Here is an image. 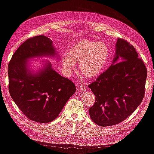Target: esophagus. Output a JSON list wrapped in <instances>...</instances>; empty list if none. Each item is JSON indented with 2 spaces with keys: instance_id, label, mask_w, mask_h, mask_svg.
I'll use <instances>...</instances> for the list:
<instances>
[{
  "instance_id": "obj_1",
  "label": "esophagus",
  "mask_w": 154,
  "mask_h": 154,
  "mask_svg": "<svg viewBox=\"0 0 154 154\" xmlns=\"http://www.w3.org/2000/svg\"><path fill=\"white\" fill-rule=\"evenodd\" d=\"M79 91H84L86 90V86H85L84 84H81L80 85L79 88Z\"/></svg>"
}]
</instances>
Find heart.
Instances as JSON below:
<instances>
[{
  "label": "heart",
  "mask_w": 154,
  "mask_h": 154,
  "mask_svg": "<svg viewBox=\"0 0 154 154\" xmlns=\"http://www.w3.org/2000/svg\"><path fill=\"white\" fill-rule=\"evenodd\" d=\"M110 59L111 52L106 43L83 39L70 48L68 55H63L61 62L68 72L74 69L75 63H79L80 72L84 76L95 79L106 70Z\"/></svg>",
  "instance_id": "1"
}]
</instances>
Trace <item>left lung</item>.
<instances>
[{"mask_svg": "<svg viewBox=\"0 0 154 154\" xmlns=\"http://www.w3.org/2000/svg\"><path fill=\"white\" fill-rule=\"evenodd\" d=\"M112 64L88 88L95 96L88 110L96 125H118L131 116L144 95L147 70L134 47L118 38Z\"/></svg>", "mask_w": 154, "mask_h": 154, "instance_id": "obj_1", "label": "left lung"}]
</instances>
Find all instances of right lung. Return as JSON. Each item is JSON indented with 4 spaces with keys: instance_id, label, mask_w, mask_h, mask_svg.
I'll use <instances>...</instances> for the list:
<instances>
[{
    "instance_id": "1",
    "label": "right lung",
    "mask_w": 154,
    "mask_h": 154,
    "mask_svg": "<svg viewBox=\"0 0 154 154\" xmlns=\"http://www.w3.org/2000/svg\"><path fill=\"white\" fill-rule=\"evenodd\" d=\"M42 57L59 59L52 41L47 36H36L22 43L8 65L9 91L27 118L48 123L59 116L76 88L70 80L57 72L49 61H41L37 70L27 62Z\"/></svg>"
}]
</instances>
